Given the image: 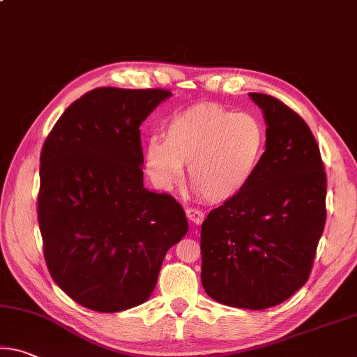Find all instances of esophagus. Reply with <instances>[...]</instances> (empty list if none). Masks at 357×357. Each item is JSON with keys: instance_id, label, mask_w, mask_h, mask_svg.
<instances>
[{"instance_id": "1", "label": "esophagus", "mask_w": 357, "mask_h": 357, "mask_svg": "<svg viewBox=\"0 0 357 357\" xmlns=\"http://www.w3.org/2000/svg\"><path fill=\"white\" fill-rule=\"evenodd\" d=\"M185 214H188V218L194 224H202L203 219H205V213H203L200 208H194V206L185 208Z\"/></svg>"}]
</instances>
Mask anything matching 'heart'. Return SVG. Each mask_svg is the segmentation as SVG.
<instances>
[{"mask_svg": "<svg viewBox=\"0 0 357 357\" xmlns=\"http://www.w3.org/2000/svg\"><path fill=\"white\" fill-rule=\"evenodd\" d=\"M265 130L248 112L216 103L179 111L165 123V139L144 148V169L155 188L169 190L188 168V183L203 200L220 203L248 188L262 162Z\"/></svg>", "mask_w": 357, "mask_h": 357, "instance_id": "heart-1", "label": "heart"}]
</instances>
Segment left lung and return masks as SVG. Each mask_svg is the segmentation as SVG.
<instances>
[{
  "label": "left lung",
  "instance_id": "left-lung-1",
  "mask_svg": "<svg viewBox=\"0 0 357 357\" xmlns=\"http://www.w3.org/2000/svg\"><path fill=\"white\" fill-rule=\"evenodd\" d=\"M267 122L262 162L248 188L202 224V284L229 307L265 310L307 282L326 225L327 176L303 119L281 100L250 93Z\"/></svg>",
  "mask_w": 357,
  "mask_h": 357
}]
</instances>
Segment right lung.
Returning a JSON list of instances; mask_svg holds the SVG:
<instances>
[{"label":"right lung","instance_id":"right-lung-1","mask_svg":"<svg viewBox=\"0 0 357 357\" xmlns=\"http://www.w3.org/2000/svg\"><path fill=\"white\" fill-rule=\"evenodd\" d=\"M167 89L98 87L70 105L41 151L38 222L56 286L116 313L146 302L163 257L188 234L184 209L143 185L139 126Z\"/></svg>","mask_w":357,"mask_h":357}]
</instances>
